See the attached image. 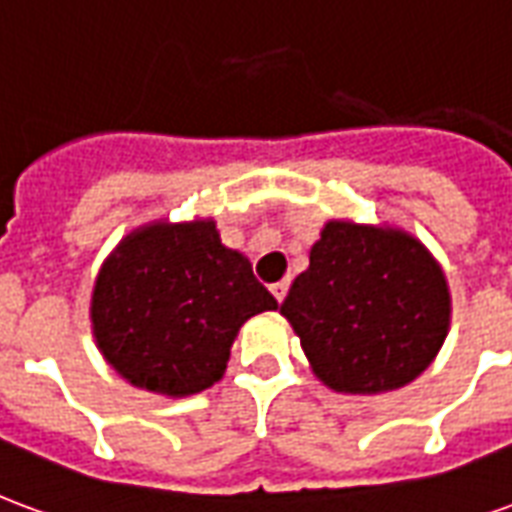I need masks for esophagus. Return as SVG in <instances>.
<instances>
[{"label": "esophagus", "mask_w": 512, "mask_h": 512, "mask_svg": "<svg viewBox=\"0 0 512 512\" xmlns=\"http://www.w3.org/2000/svg\"><path fill=\"white\" fill-rule=\"evenodd\" d=\"M288 279H282V282H274V285H271V293H274V299L277 301H282L285 299V293H288Z\"/></svg>", "instance_id": "obj_1"}]
</instances>
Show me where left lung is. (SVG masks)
<instances>
[{
    "instance_id": "obj_1",
    "label": "left lung",
    "mask_w": 512,
    "mask_h": 512,
    "mask_svg": "<svg viewBox=\"0 0 512 512\" xmlns=\"http://www.w3.org/2000/svg\"><path fill=\"white\" fill-rule=\"evenodd\" d=\"M279 312L323 386L367 397L428 370L450 332L452 296L417 235L329 219Z\"/></svg>"
}]
</instances>
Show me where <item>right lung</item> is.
Listing matches in <instances>:
<instances>
[{"label": "right lung", "instance_id": "add662e5", "mask_svg": "<svg viewBox=\"0 0 512 512\" xmlns=\"http://www.w3.org/2000/svg\"><path fill=\"white\" fill-rule=\"evenodd\" d=\"M277 299L244 252L222 244L216 222H147L112 249L98 271L90 323L98 351L136 389L189 397L227 370L252 315Z\"/></svg>", "mask_w": 512, "mask_h": 512}]
</instances>
